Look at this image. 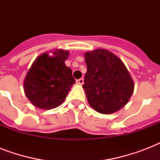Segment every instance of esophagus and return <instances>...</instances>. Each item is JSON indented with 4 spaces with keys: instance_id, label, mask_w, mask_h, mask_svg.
Returning a JSON list of instances; mask_svg holds the SVG:
<instances>
[{
    "instance_id": "obj_1",
    "label": "esophagus",
    "mask_w": 160,
    "mask_h": 160,
    "mask_svg": "<svg viewBox=\"0 0 160 160\" xmlns=\"http://www.w3.org/2000/svg\"><path fill=\"white\" fill-rule=\"evenodd\" d=\"M76 84L77 85H82L84 84V79L83 78H80L79 80H76Z\"/></svg>"
}]
</instances>
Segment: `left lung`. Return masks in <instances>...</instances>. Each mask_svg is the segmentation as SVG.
Returning <instances> with one entry per match:
<instances>
[{
	"mask_svg": "<svg viewBox=\"0 0 160 160\" xmlns=\"http://www.w3.org/2000/svg\"><path fill=\"white\" fill-rule=\"evenodd\" d=\"M87 72L83 88L90 105L99 113L113 114L129 102L134 84L124 62L105 49L85 54Z\"/></svg>",
	"mask_w": 160,
	"mask_h": 160,
	"instance_id": "8db88e82",
	"label": "left lung"
}]
</instances>
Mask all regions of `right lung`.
<instances>
[{
	"label": "right lung",
	"mask_w": 160,
	"mask_h": 160,
	"mask_svg": "<svg viewBox=\"0 0 160 160\" xmlns=\"http://www.w3.org/2000/svg\"><path fill=\"white\" fill-rule=\"evenodd\" d=\"M41 54L29 69L24 80V91L34 106L55 109L64 102L75 83L72 70L65 61L70 52L61 49Z\"/></svg>",
	"instance_id": "right-lung-1"
}]
</instances>
